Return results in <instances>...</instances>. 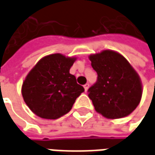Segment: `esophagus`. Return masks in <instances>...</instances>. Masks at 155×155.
I'll return each mask as SVG.
<instances>
[{"label": "esophagus", "instance_id": "1", "mask_svg": "<svg viewBox=\"0 0 155 155\" xmlns=\"http://www.w3.org/2000/svg\"><path fill=\"white\" fill-rule=\"evenodd\" d=\"M89 87H90V84H88V83H86V84H84V91H87L88 89H89Z\"/></svg>", "mask_w": 155, "mask_h": 155}]
</instances>
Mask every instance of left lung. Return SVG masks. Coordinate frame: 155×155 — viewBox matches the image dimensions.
<instances>
[{
  "label": "left lung",
  "mask_w": 155,
  "mask_h": 155,
  "mask_svg": "<svg viewBox=\"0 0 155 155\" xmlns=\"http://www.w3.org/2000/svg\"><path fill=\"white\" fill-rule=\"evenodd\" d=\"M97 81L88 90L95 110L107 119L129 115L139 105L142 96L141 81L122 54L110 50L91 54Z\"/></svg>",
  "instance_id": "obj_1"
}]
</instances>
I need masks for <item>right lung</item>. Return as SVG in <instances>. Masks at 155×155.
<instances>
[{"mask_svg":"<svg viewBox=\"0 0 155 155\" xmlns=\"http://www.w3.org/2000/svg\"><path fill=\"white\" fill-rule=\"evenodd\" d=\"M76 60L61 54L45 56L26 75L21 87L24 101L37 116L56 120L71 110L84 89L70 69Z\"/></svg>","mask_w":155,"mask_h":155,"instance_id":"add662e5","label":"right lung"}]
</instances>
